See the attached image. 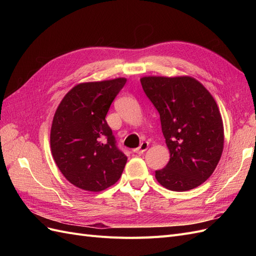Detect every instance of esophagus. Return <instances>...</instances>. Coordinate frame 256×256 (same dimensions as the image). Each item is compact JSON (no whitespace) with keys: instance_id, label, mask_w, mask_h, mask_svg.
<instances>
[{"instance_id":"34e87169","label":"esophagus","mask_w":256,"mask_h":256,"mask_svg":"<svg viewBox=\"0 0 256 256\" xmlns=\"http://www.w3.org/2000/svg\"><path fill=\"white\" fill-rule=\"evenodd\" d=\"M148 142H142L141 144H140V146L138 147V148H136L134 150V152H136V154H143L147 148H148Z\"/></svg>"}]
</instances>
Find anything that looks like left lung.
<instances>
[{
	"instance_id": "left-lung-1",
	"label": "left lung",
	"mask_w": 256,
	"mask_h": 256,
	"mask_svg": "<svg viewBox=\"0 0 256 256\" xmlns=\"http://www.w3.org/2000/svg\"><path fill=\"white\" fill-rule=\"evenodd\" d=\"M141 84L160 114L170 150L168 164L156 171V180L172 191L198 187L214 173L223 152V120L216 100L189 76H148Z\"/></svg>"
}]
</instances>
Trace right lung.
I'll use <instances>...</instances> for the list:
<instances>
[{"label":"right lung","instance_id":"1","mask_svg":"<svg viewBox=\"0 0 256 256\" xmlns=\"http://www.w3.org/2000/svg\"><path fill=\"white\" fill-rule=\"evenodd\" d=\"M126 81L79 83L58 106L50 132L51 152L62 174L76 187L99 192L120 180L127 157L116 146L106 115Z\"/></svg>","mask_w":256,"mask_h":256}]
</instances>
